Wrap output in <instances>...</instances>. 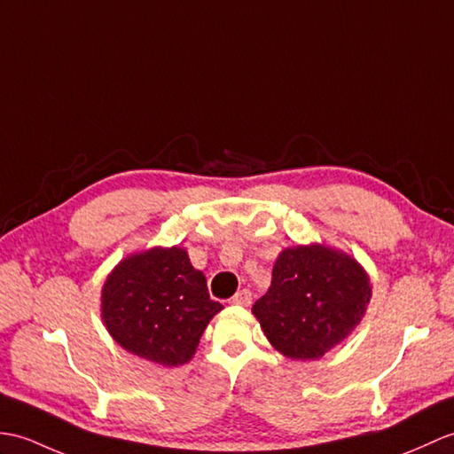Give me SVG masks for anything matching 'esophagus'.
Instances as JSON below:
<instances>
[{
  "label": "esophagus",
  "mask_w": 454,
  "mask_h": 454,
  "mask_svg": "<svg viewBox=\"0 0 454 454\" xmlns=\"http://www.w3.org/2000/svg\"><path fill=\"white\" fill-rule=\"evenodd\" d=\"M231 303L244 305V308H247V305H251V292L249 290H239L236 296L231 298Z\"/></svg>",
  "instance_id": "obj_1"
}]
</instances>
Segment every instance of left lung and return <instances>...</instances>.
Segmentation results:
<instances>
[{"mask_svg":"<svg viewBox=\"0 0 454 454\" xmlns=\"http://www.w3.org/2000/svg\"><path fill=\"white\" fill-rule=\"evenodd\" d=\"M367 270L325 244L282 249L267 294L253 305L267 340L290 360H319L362 323L372 300Z\"/></svg>","mask_w":454,"mask_h":454,"instance_id":"obj_1","label":"left lung"}]
</instances>
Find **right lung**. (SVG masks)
<instances>
[{
  "label": "right lung",
  "instance_id": "obj_1",
  "mask_svg": "<svg viewBox=\"0 0 454 454\" xmlns=\"http://www.w3.org/2000/svg\"><path fill=\"white\" fill-rule=\"evenodd\" d=\"M223 309L179 246L129 253L100 292V317L112 339L164 367L192 362L210 319Z\"/></svg>",
  "mask_w": 454,
  "mask_h": 454
}]
</instances>
